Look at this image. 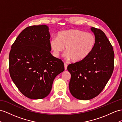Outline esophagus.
Instances as JSON below:
<instances>
[{
  "label": "esophagus",
  "instance_id": "esophagus-1",
  "mask_svg": "<svg viewBox=\"0 0 122 122\" xmlns=\"http://www.w3.org/2000/svg\"><path fill=\"white\" fill-rule=\"evenodd\" d=\"M64 69L66 70H67V64L66 63H64Z\"/></svg>",
  "mask_w": 122,
  "mask_h": 122
}]
</instances>
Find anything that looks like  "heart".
Returning <instances> with one entry per match:
<instances>
[{
	"mask_svg": "<svg viewBox=\"0 0 122 122\" xmlns=\"http://www.w3.org/2000/svg\"><path fill=\"white\" fill-rule=\"evenodd\" d=\"M96 44V38L93 34L79 29L61 31L58 33L57 38L52 37L50 46L53 55L56 57L64 51L67 59L74 62H79L90 55Z\"/></svg>",
	"mask_w": 122,
	"mask_h": 122,
	"instance_id": "obj_1",
	"label": "heart"
}]
</instances>
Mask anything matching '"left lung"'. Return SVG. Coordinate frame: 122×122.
Instances as JSON below:
<instances>
[{
    "label": "left lung",
    "mask_w": 122,
    "mask_h": 122,
    "mask_svg": "<svg viewBox=\"0 0 122 122\" xmlns=\"http://www.w3.org/2000/svg\"><path fill=\"white\" fill-rule=\"evenodd\" d=\"M91 29L96 38L93 51L84 60L67 66L71 75L70 92L80 100H89L99 95L114 70V53L110 41L101 29Z\"/></svg>",
    "instance_id": "1"
}]
</instances>
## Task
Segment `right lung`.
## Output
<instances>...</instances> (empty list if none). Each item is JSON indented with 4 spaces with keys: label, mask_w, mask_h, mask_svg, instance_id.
<instances>
[{
    "label": "right lung",
    "mask_w": 122,
    "mask_h": 122,
    "mask_svg": "<svg viewBox=\"0 0 122 122\" xmlns=\"http://www.w3.org/2000/svg\"><path fill=\"white\" fill-rule=\"evenodd\" d=\"M49 28L45 25L24 29L11 46L9 72L18 89L27 97L45 98L64 63L51 53Z\"/></svg>",
    "instance_id": "add662e5"
}]
</instances>
